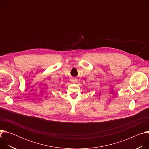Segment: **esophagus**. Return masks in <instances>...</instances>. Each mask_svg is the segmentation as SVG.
<instances>
[{
	"label": "esophagus",
	"instance_id": "obj_1",
	"mask_svg": "<svg viewBox=\"0 0 149 149\" xmlns=\"http://www.w3.org/2000/svg\"><path fill=\"white\" fill-rule=\"evenodd\" d=\"M71 81L72 83H77V80L75 78H72L71 79Z\"/></svg>",
	"mask_w": 149,
	"mask_h": 149
}]
</instances>
